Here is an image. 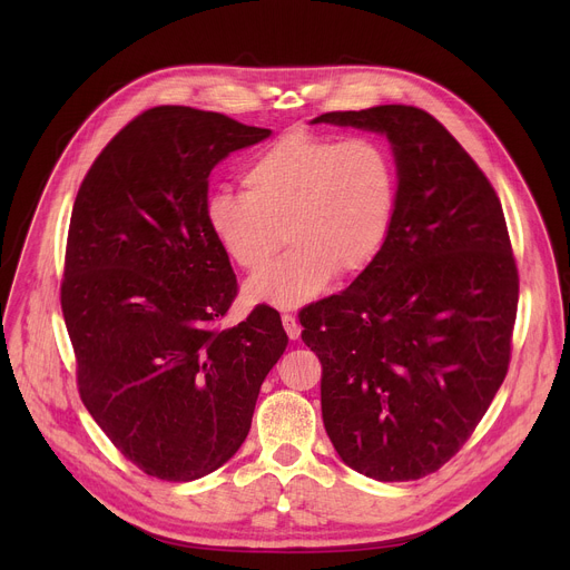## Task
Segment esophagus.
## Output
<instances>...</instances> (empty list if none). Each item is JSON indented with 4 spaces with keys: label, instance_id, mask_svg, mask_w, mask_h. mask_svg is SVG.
I'll return each instance as SVG.
<instances>
[{
    "label": "esophagus",
    "instance_id": "obj_1",
    "mask_svg": "<svg viewBox=\"0 0 570 570\" xmlns=\"http://www.w3.org/2000/svg\"><path fill=\"white\" fill-rule=\"evenodd\" d=\"M282 322H284V330H286V334H288V338H291V341H297L299 334H302V327H299L297 317L291 315V313H282Z\"/></svg>",
    "mask_w": 570,
    "mask_h": 570
}]
</instances>
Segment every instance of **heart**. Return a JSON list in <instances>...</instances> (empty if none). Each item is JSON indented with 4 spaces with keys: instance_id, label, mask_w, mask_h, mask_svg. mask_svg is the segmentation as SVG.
<instances>
[{
    "instance_id": "1",
    "label": "heart",
    "mask_w": 570,
    "mask_h": 570,
    "mask_svg": "<svg viewBox=\"0 0 570 570\" xmlns=\"http://www.w3.org/2000/svg\"><path fill=\"white\" fill-rule=\"evenodd\" d=\"M240 185L243 194L216 191L205 203V225L227 262L257 273L282 238L291 246L248 282V304H308L334 275L365 271L394 220V161L370 137L286 135L248 161Z\"/></svg>"
}]
</instances>
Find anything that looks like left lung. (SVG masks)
I'll use <instances>...</instances> for the list:
<instances>
[{
    "instance_id": "8db88e82",
    "label": "left lung",
    "mask_w": 570,
    "mask_h": 570,
    "mask_svg": "<svg viewBox=\"0 0 570 570\" xmlns=\"http://www.w3.org/2000/svg\"><path fill=\"white\" fill-rule=\"evenodd\" d=\"M390 141L396 207L376 259L299 313L322 363V422L341 460L381 480L438 471L510 365L519 275L501 200L455 137L413 106L327 112Z\"/></svg>"
}]
</instances>
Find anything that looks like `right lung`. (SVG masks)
<instances>
[{"label":"right lung","mask_w":570,"mask_h":570,"mask_svg":"<svg viewBox=\"0 0 570 570\" xmlns=\"http://www.w3.org/2000/svg\"><path fill=\"white\" fill-rule=\"evenodd\" d=\"M271 135L159 106L112 137L78 189L60 288L78 390L148 475L189 482L223 466L288 345L271 306L214 330L236 277L205 225L212 169Z\"/></svg>","instance_id":"obj_1"}]
</instances>
